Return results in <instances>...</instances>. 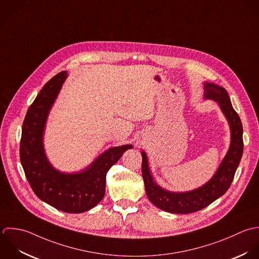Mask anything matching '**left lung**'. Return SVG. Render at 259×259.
<instances>
[{
    "label": "left lung",
    "instance_id": "obj_1",
    "mask_svg": "<svg viewBox=\"0 0 259 259\" xmlns=\"http://www.w3.org/2000/svg\"><path fill=\"white\" fill-rule=\"evenodd\" d=\"M204 100L215 101L230 128V145L226 155L211 179L204 185L190 191L174 192L161 187L151 172L148 156L142 151V174L149 200L163 211L174 214L197 212L223 196L229 189L243 154V127L234 110L227 91L223 87L205 81Z\"/></svg>",
    "mask_w": 259,
    "mask_h": 259
}]
</instances>
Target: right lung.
Wrapping results in <instances>:
<instances>
[{
	"label": "right lung",
	"mask_w": 259,
	"mask_h": 259,
	"mask_svg": "<svg viewBox=\"0 0 259 259\" xmlns=\"http://www.w3.org/2000/svg\"><path fill=\"white\" fill-rule=\"evenodd\" d=\"M67 77V71H62L51 78L29 107L22 126L20 160L40 200L65 213H82L102 200L108 170L134 146L109 148L77 172H62L53 167L44 148V135L49 113Z\"/></svg>",
	"instance_id": "obj_1"
}]
</instances>
